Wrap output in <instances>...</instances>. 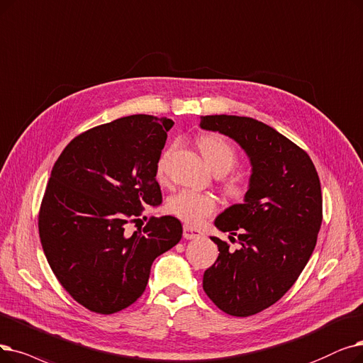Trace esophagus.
Returning a JSON list of instances; mask_svg holds the SVG:
<instances>
[{"instance_id":"1","label":"esophagus","mask_w":363,"mask_h":363,"mask_svg":"<svg viewBox=\"0 0 363 363\" xmlns=\"http://www.w3.org/2000/svg\"><path fill=\"white\" fill-rule=\"evenodd\" d=\"M203 233L199 228H193L190 225H184V238L186 240H191V239H199L201 238Z\"/></svg>"}]
</instances>
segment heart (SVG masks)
<instances>
[{
    "instance_id": "b5f03b06",
    "label": "heart",
    "mask_w": 363,
    "mask_h": 363,
    "mask_svg": "<svg viewBox=\"0 0 363 363\" xmlns=\"http://www.w3.org/2000/svg\"><path fill=\"white\" fill-rule=\"evenodd\" d=\"M199 147L209 167L215 172L219 170L227 173L233 169L238 160L234 147L224 136L204 135L199 139ZM172 148H167L157 162V175L163 178L167 167V160ZM228 191L233 196H240L243 193V182L240 178H231L228 182ZM216 199L212 194L196 193L191 190H184L172 196L167 201V212L173 216L182 219L190 225H199L204 219L216 211Z\"/></svg>"
}]
</instances>
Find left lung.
Segmentation results:
<instances>
[{
	"mask_svg": "<svg viewBox=\"0 0 363 363\" xmlns=\"http://www.w3.org/2000/svg\"><path fill=\"white\" fill-rule=\"evenodd\" d=\"M200 128L231 138L252 167L243 203L215 219L242 246L231 250L212 235L219 255L203 289L227 314L252 316L279 301L308 262L322 224L320 181L306 151L255 118L206 116Z\"/></svg>",
	"mask_w": 363,
	"mask_h": 363,
	"instance_id": "1",
	"label": "left lung"
}]
</instances>
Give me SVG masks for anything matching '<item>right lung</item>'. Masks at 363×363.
<instances>
[{
    "mask_svg": "<svg viewBox=\"0 0 363 363\" xmlns=\"http://www.w3.org/2000/svg\"><path fill=\"white\" fill-rule=\"evenodd\" d=\"M172 125L145 114L117 118L74 138L52 169L38 218L41 245L60 285L90 311L133 304L154 259L182 238L173 216L124 233L145 204L162 203L157 162Z\"/></svg>",
    "mask_w": 363,
    "mask_h": 363,
    "instance_id": "obj_1",
    "label": "right lung"
}]
</instances>
